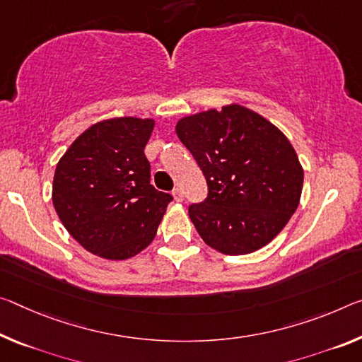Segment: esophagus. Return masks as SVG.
Returning <instances> with one entry per match:
<instances>
[{
	"label": "esophagus",
	"instance_id": "esophagus-1",
	"mask_svg": "<svg viewBox=\"0 0 362 362\" xmlns=\"http://www.w3.org/2000/svg\"><path fill=\"white\" fill-rule=\"evenodd\" d=\"M172 197H174V199L175 202H183V192H182V188L180 187H175L174 190H172Z\"/></svg>",
	"mask_w": 362,
	"mask_h": 362
}]
</instances>
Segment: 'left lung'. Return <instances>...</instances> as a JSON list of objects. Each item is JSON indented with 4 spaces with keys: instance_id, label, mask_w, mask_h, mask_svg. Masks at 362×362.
I'll use <instances>...</instances> for the list:
<instances>
[{
    "instance_id": "left-lung-1",
    "label": "left lung",
    "mask_w": 362,
    "mask_h": 362,
    "mask_svg": "<svg viewBox=\"0 0 362 362\" xmlns=\"http://www.w3.org/2000/svg\"><path fill=\"white\" fill-rule=\"evenodd\" d=\"M175 132L208 183V198L188 208L204 243L238 256L272 242L303 190L305 174L288 139L240 105L183 117Z\"/></svg>"
}]
</instances>
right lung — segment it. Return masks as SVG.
I'll return each instance as SVG.
<instances>
[{
    "mask_svg": "<svg viewBox=\"0 0 362 362\" xmlns=\"http://www.w3.org/2000/svg\"><path fill=\"white\" fill-rule=\"evenodd\" d=\"M153 127V119L101 120L77 136L57 163L54 209L90 253L129 259L156 237L172 197L150 183L145 146Z\"/></svg>",
    "mask_w": 362,
    "mask_h": 362,
    "instance_id": "obj_1",
    "label": "right lung"
}]
</instances>
